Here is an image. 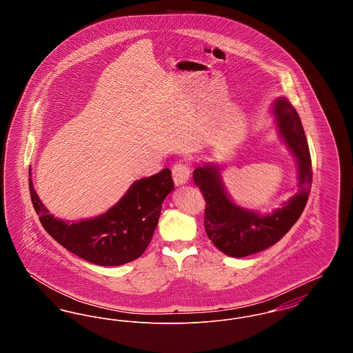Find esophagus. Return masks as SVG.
Listing matches in <instances>:
<instances>
[{
  "label": "esophagus",
  "instance_id": "esophagus-1",
  "mask_svg": "<svg viewBox=\"0 0 353 353\" xmlns=\"http://www.w3.org/2000/svg\"><path fill=\"white\" fill-rule=\"evenodd\" d=\"M189 174H190V168H189V164L184 160L177 161L172 168V176L176 185L185 184L189 179Z\"/></svg>",
  "mask_w": 353,
  "mask_h": 353
}]
</instances>
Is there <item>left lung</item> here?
<instances>
[{"mask_svg": "<svg viewBox=\"0 0 353 353\" xmlns=\"http://www.w3.org/2000/svg\"><path fill=\"white\" fill-rule=\"evenodd\" d=\"M274 111L281 132L298 159L299 170L298 193L282 209L269 216L241 209L228 197L217 167L205 165L193 172L194 184L206 202L205 232L219 250L230 256H246L276 243L302 216L311 192V154L302 121L287 98L275 101Z\"/></svg>", "mask_w": 353, "mask_h": 353, "instance_id": "8db88e82", "label": "left lung"}]
</instances>
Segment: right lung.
Segmentation results:
<instances>
[{"instance_id":"obj_1","label":"right lung","mask_w":353,"mask_h":353,"mask_svg":"<svg viewBox=\"0 0 353 353\" xmlns=\"http://www.w3.org/2000/svg\"><path fill=\"white\" fill-rule=\"evenodd\" d=\"M29 189L42 226L58 243L94 265L120 266L137 259L148 248L163 201L174 189V184L170 170L163 169L134 181L107 213L72 223L51 216L39 201L30 177Z\"/></svg>"}]
</instances>
